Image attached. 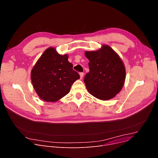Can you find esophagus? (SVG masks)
Wrapping results in <instances>:
<instances>
[{"label":"esophagus","instance_id":"34e87169","mask_svg":"<svg viewBox=\"0 0 158 158\" xmlns=\"http://www.w3.org/2000/svg\"><path fill=\"white\" fill-rule=\"evenodd\" d=\"M83 75H84V73H82V72L80 73V79H81V78H83Z\"/></svg>","mask_w":158,"mask_h":158}]
</instances>
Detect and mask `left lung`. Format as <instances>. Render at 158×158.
I'll return each mask as SVG.
<instances>
[{"label": "left lung", "mask_w": 158, "mask_h": 158, "mask_svg": "<svg viewBox=\"0 0 158 158\" xmlns=\"http://www.w3.org/2000/svg\"><path fill=\"white\" fill-rule=\"evenodd\" d=\"M85 56L90 71L84 82L89 92L101 100L112 99L124 85L126 73L122 60L108 45L98 51L85 52Z\"/></svg>", "instance_id": "left-lung-1"}]
</instances>
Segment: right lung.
Masks as SVG:
<instances>
[{
  "mask_svg": "<svg viewBox=\"0 0 158 158\" xmlns=\"http://www.w3.org/2000/svg\"><path fill=\"white\" fill-rule=\"evenodd\" d=\"M67 55H59L55 48L45 51L31 72L33 86L40 98L47 102H55L70 91L80 75L73 69Z\"/></svg>",
  "mask_w": 158,
  "mask_h": 158,
  "instance_id": "1",
  "label": "right lung"
}]
</instances>
